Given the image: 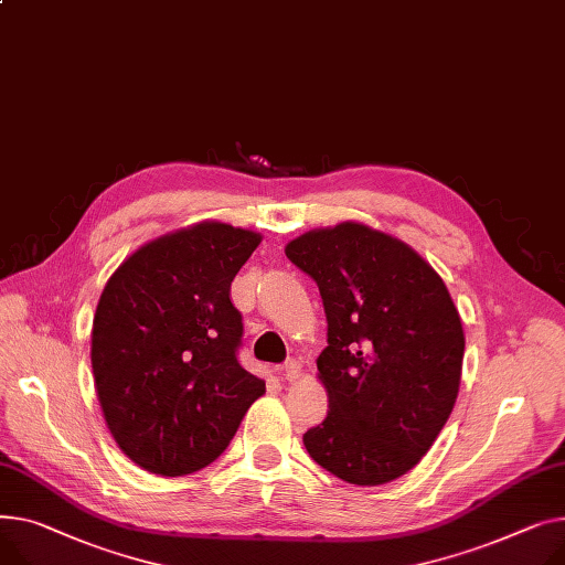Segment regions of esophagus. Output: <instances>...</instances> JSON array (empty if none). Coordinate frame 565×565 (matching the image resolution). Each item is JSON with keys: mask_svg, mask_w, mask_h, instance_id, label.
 Masks as SVG:
<instances>
[{"mask_svg": "<svg viewBox=\"0 0 565 565\" xmlns=\"http://www.w3.org/2000/svg\"><path fill=\"white\" fill-rule=\"evenodd\" d=\"M279 372H281V377H284V380L292 382V380H297V377H299V372H302V363H299L297 359H288V361L279 367Z\"/></svg>", "mask_w": 565, "mask_h": 565, "instance_id": "34e87169", "label": "esophagus"}]
</instances>
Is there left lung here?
Returning <instances> with one entry per match:
<instances>
[{"label":"left lung","mask_w":565,"mask_h":565,"mask_svg":"<svg viewBox=\"0 0 565 565\" xmlns=\"http://www.w3.org/2000/svg\"><path fill=\"white\" fill-rule=\"evenodd\" d=\"M320 288L318 356L327 418L305 434L311 459L356 486L416 466L455 408L466 338L447 286L408 245L356 222L286 245Z\"/></svg>","instance_id":"8db88e82"}]
</instances>
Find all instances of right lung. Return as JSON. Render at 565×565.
<instances>
[{
  "instance_id": "right-lung-1",
  "label": "right lung",
  "mask_w": 565,
  "mask_h": 565,
  "mask_svg": "<svg viewBox=\"0 0 565 565\" xmlns=\"http://www.w3.org/2000/svg\"><path fill=\"white\" fill-rule=\"evenodd\" d=\"M260 236L202 222L140 247L113 273L93 320V374L106 425L140 468L213 463L266 391L238 361L232 281Z\"/></svg>"
}]
</instances>
